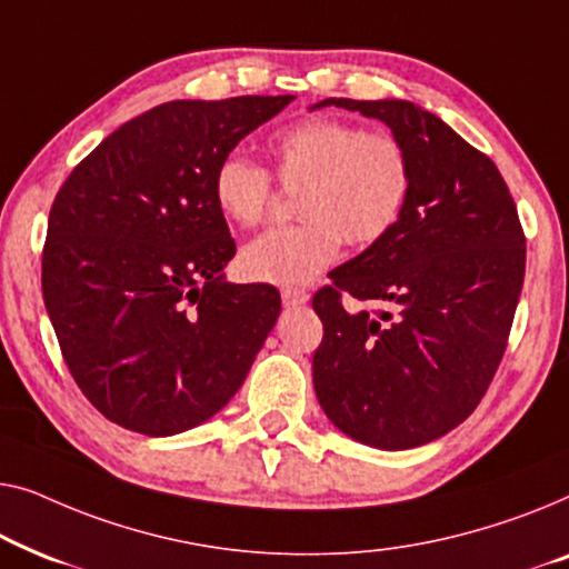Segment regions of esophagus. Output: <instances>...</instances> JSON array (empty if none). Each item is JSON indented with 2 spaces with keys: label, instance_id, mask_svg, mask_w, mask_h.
Masks as SVG:
<instances>
[{
  "label": "esophagus",
  "instance_id": "34e87169",
  "mask_svg": "<svg viewBox=\"0 0 569 569\" xmlns=\"http://www.w3.org/2000/svg\"><path fill=\"white\" fill-rule=\"evenodd\" d=\"M281 299L286 307H301V303L309 301V293L303 288H283Z\"/></svg>",
  "mask_w": 569,
  "mask_h": 569
}]
</instances>
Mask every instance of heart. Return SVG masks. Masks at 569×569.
<instances>
[{"label": "heart", "mask_w": 569, "mask_h": 569, "mask_svg": "<svg viewBox=\"0 0 569 569\" xmlns=\"http://www.w3.org/2000/svg\"><path fill=\"white\" fill-rule=\"evenodd\" d=\"M273 172L296 190L299 223L270 229L239 254V270L258 283L299 288L332 266L342 239L366 250L387 239L402 221L415 186L407 143L389 131L330 116H315L278 131L268 141ZM213 201L223 219L258 227L273 203L266 167L229 151L213 170Z\"/></svg>", "instance_id": "1"}]
</instances>
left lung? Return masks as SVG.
Returning a JSON list of instances; mask_svg holds the SVG:
<instances>
[{
    "mask_svg": "<svg viewBox=\"0 0 569 569\" xmlns=\"http://www.w3.org/2000/svg\"><path fill=\"white\" fill-rule=\"evenodd\" d=\"M379 118L415 164L397 229L319 288L325 335L311 361L317 399L342 433L402 451L477 410L506 353L526 273V237L495 162L407 100L330 98L311 108ZM373 302L348 310L341 299Z\"/></svg>",
    "mask_w": 569,
    "mask_h": 569,
    "instance_id": "obj_1",
    "label": "left lung"
}]
</instances>
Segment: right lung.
Segmentation results:
<instances>
[{"instance_id": "1", "label": "right lung", "mask_w": 569, "mask_h": 569, "mask_svg": "<svg viewBox=\"0 0 569 569\" xmlns=\"http://www.w3.org/2000/svg\"><path fill=\"white\" fill-rule=\"evenodd\" d=\"M291 100L164 102L110 133L56 193L46 311L77 387L116 426L182 433L250 373L281 293L223 281L237 244L213 201V170Z\"/></svg>"}]
</instances>
